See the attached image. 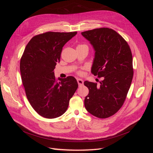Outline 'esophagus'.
<instances>
[{
	"label": "esophagus",
	"instance_id": "obj_1",
	"mask_svg": "<svg viewBox=\"0 0 153 153\" xmlns=\"http://www.w3.org/2000/svg\"><path fill=\"white\" fill-rule=\"evenodd\" d=\"M77 82H78V84L79 86L82 85L83 84H84V80L81 79V78H77Z\"/></svg>",
	"mask_w": 153,
	"mask_h": 153
}]
</instances>
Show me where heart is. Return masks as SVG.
<instances>
[{
    "instance_id": "1",
    "label": "heart",
    "mask_w": 153,
    "mask_h": 153,
    "mask_svg": "<svg viewBox=\"0 0 153 153\" xmlns=\"http://www.w3.org/2000/svg\"><path fill=\"white\" fill-rule=\"evenodd\" d=\"M80 46H83V45H80Z\"/></svg>"
}]
</instances>
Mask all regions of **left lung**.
Instances as JSON below:
<instances>
[{
	"mask_svg": "<svg viewBox=\"0 0 153 153\" xmlns=\"http://www.w3.org/2000/svg\"><path fill=\"white\" fill-rule=\"evenodd\" d=\"M94 50L91 73L103 77L100 85L85 81L89 94L85 98L86 110L94 116H112L123 106L133 76L130 48L123 37L108 28L82 32Z\"/></svg>",
	"mask_w": 153,
	"mask_h": 153,
	"instance_id": "left-lung-1",
	"label": "left lung"
}]
</instances>
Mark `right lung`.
Instances as JSON below:
<instances>
[{
    "instance_id": "add662e5",
    "label": "right lung",
    "mask_w": 153,
    "mask_h": 153,
    "mask_svg": "<svg viewBox=\"0 0 153 153\" xmlns=\"http://www.w3.org/2000/svg\"><path fill=\"white\" fill-rule=\"evenodd\" d=\"M76 34L47 32L35 36L27 45L21 58L20 69L27 100L43 117L53 119L62 115L78 88L73 76L59 78L58 82L54 75L62 47Z\"/></svg>"
}]
</instances>
